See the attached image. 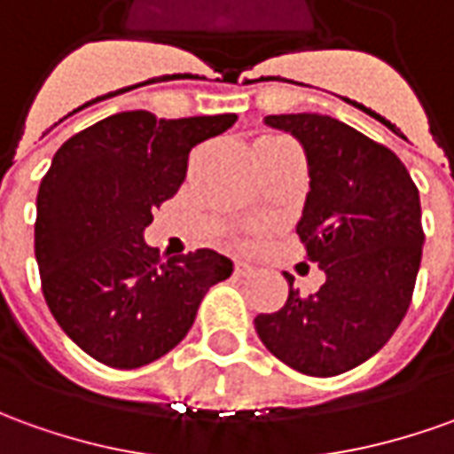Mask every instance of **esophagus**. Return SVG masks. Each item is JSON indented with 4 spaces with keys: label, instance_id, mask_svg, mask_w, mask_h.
I'll list each match as a JSON object with an SVG mask.
<instances>
[{
    "label": "esophagus",
    "instance_id": "34e87169",
    "mask_svg": "<svg viewBox=\"0 0 454 454\" xmlns=\"http://www.w3.org/2000/svg\"><path fill=\"white\" fill-rule=\"evenodd\" d=\"M252 271H254V267H252L249 262H242V259H237V262H234V274L247 277V274H252Z\"/></svg>",
    "mask_w": 454,
    "mask_h": 454
}]
</instances>
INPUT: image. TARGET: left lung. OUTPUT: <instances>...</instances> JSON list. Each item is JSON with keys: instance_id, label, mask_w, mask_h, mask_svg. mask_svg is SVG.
I'll return each instance as SVG.
<instances>
[{"instance_id": "8db88e82", "label": "left lung", "mask_w": 454, "mask_h": 454, "mask_svg": "<svg viewBox=\"0 0 454 454\" xmlns=\"http://www.w3.org/2000/svg\"><path fill=\"white\" fill-rule=\"evenodd\" d=\"M306 150L309 195L296 234L324 269L317 294L289 299L254 318L259 339L281 364L328 378L368 361L395 333L411 306L423 257L420 195L400 158L331 115H267Z\"/></svg>"}]
</instances>
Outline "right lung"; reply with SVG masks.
Instances as JSON below:
<instances>
[{
	"instance_id": "add662e5",
	"label": "right lung",
	"mask_w": 454,
	"mask_h": 454,
	"mask_svg": "<svg viewBox=\"0 0 454 454\" xmlns=\"http://www.w3.org/2000/svg\"><path fill=\"white\" fill-rule=\"evenodd\" d=\"M234 121L126 111L56 150L36 195L34 252L46 304L90 358L121 371L158 361L185 339L209 286L232 274L215 249L162 262L143 230L183 185L190 150Z\"/></svg>"
}]
</instances>
